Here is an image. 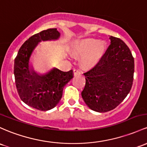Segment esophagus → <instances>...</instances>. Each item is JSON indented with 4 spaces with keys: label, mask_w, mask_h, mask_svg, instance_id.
<instances>
[{
    "label": "esophagus",
    "mask_w": 147,
    "mask_h": 147,
    "mask_svg": "<svg viewBox=\"0 0 147 147\" xmlns=\"http://www.w3.org/2000/svg\"><path fill=\"white\" fill-rule=\"evenodd\" d=\"M73 72H74V75H75V76H77V75H79L81 74V71L78 70V69H75V70H73Z\"/></svg>",
    "instance_id": "esophagus-1"
}]
</instances>
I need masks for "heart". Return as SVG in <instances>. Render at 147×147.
<instances>
[{"instance_id": "heart-1", "label": "heart", "mask_w": 147, "mask_h": 147, "mask_svg": "<svg viewBox=\"0 0 147 147\" xmlns=\"http://www.w3.org/2000/svg\"><path fill=\"white\" fill-rule=\"evenodd\" d=\"M105 44L93 38H86L75 42L71 47V52L74 56H86L84 63L86 65L97 63L104 55Z\"/></svg>"}]
</instances>
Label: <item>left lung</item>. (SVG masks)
<instances>
[{
    "label": "left lung",
    "instance_id": "obj_1",
    "mask_svg": "<svg viewBox=\"0 0 147 147\" xmlns=\"http://www.w3.org/2000/svg\"><path fill=\"white\" fill-rule=\"evenodd\" d=\"M111 44L93 68L84 73L86 84L82 92L84 101L98 112L112 110L131 89L135 63L123 40L110 36Z\"/></svg>",
    "mask_w": 147,
    "mask_h": 147
}]
</instances>
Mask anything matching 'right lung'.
<instances>
[{"label": "right lung", "instance_id": "1", "mask_svg": "<svg viewBox=\"0 0 147 147\" xmlns=\"http://www.w3.org/2000/svg\"><path fill=\"white\" fill-rule=\"evenodd\" d=\"M60 35L56 28L33 35L22 45L14 59V79L19 97L27 105L38 110L47 111L56 107L62 98L64 86L73 77L72 70L63 72L54 67L42 75L35 72L29 64L38 43L56 40Z\"/></svg>", "mask_w": 147, "mask_h": 147}]
</instances>
